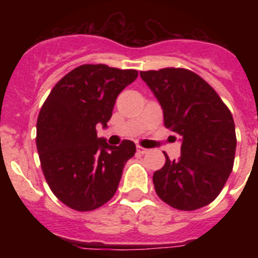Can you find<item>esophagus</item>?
<instances>
[{"mask_svg":"<svg viewBox=\"0 0 258 258\" xmlns=\"http://www.w3.org/2000/svg\"><path fill=\"white\" fill-rule=\"evenodd\" d=\"M137 152H138V154H141V155H145V154H147V152H149V150L145 149V147H141V146H137Z\"/></svg>","mask_w":258,"mask_h":258,"instance_id":"1","label":"esophagus"}]
</instances>
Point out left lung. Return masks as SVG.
Returning <instances> with one entry per match:
<instances>
[{"mask_svg":"<svg viewBox=\"0 0 258 258\" xmlns=\"http://www.w3.org/2000/svg\"><path fill=\"white\" fill-rule=\"evenodd\" d=\"M163 108L164 124L181 141V156L154 173L157 197L179 211H195L218 197L236 150L230 109L207 81L184 68L141 72Z\"/></svg>","mask_w":258,"mask_h":258,"instance_id":"8db88e82","label":"left lung"}]
</instances>
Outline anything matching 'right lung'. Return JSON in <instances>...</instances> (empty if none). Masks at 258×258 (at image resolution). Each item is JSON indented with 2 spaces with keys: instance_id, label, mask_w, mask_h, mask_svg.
<instances>
[{
  "instance_id": "add662e5",
  "label": "right lung",
  "mask_w": 258,
  "mask_h": 258,
  "mask_svg": "<svg viewBox=\"0 0 258 258\" xmlns=\"http://www.w3.org/2000/svg\"><path fill=\"white\" fill-rule=\"evenodd\" d=\"M138 76L136 70L84 64L59 80L37 118L41 168L56 198L75 211L88 212L115 195L126 161L136 154L132 141L109 146L97 137L112 116L116 98Z\"/></svg>"
}]
</instances>
